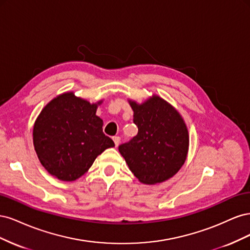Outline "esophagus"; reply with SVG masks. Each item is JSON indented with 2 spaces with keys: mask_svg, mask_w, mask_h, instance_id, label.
I'll return each instance as SVG.
<instances>
[{
  "mask_svg": "<svg viewBox=\"0 0 250 250\" xmlns=\"http://www.w3.org/2000/svg\"><path fill=\"white\" fill-rule=\"evenodd\" d=\"M112 140H113V142H115V145H116V147H118V146H119V144H120V141H121L120 137H113V138H112Z\"/></svg>",
  "mask_w": 250,
  "mask_h": 250,
  "instance_id": "obj_1",
  "label": "esophagus"
}]
</instances>
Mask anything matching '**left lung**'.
<instances>
[{"label":"left lung","instance_id":"1","mask_svg":"<svg viewBox=\"0 0 250 250\" xmlns=\"http://www.w3.org/2000/svg\"><path fill=\"white\" fill-rule=\"evenodd\" d=\"M138 134L119 146L128 168L144 185L173 177L183 167L188 151V131L180 113L163 98L152 95L143 103L128 100Z\"/></svg>","mask_w":250,"mask_h":250}]
</instances>
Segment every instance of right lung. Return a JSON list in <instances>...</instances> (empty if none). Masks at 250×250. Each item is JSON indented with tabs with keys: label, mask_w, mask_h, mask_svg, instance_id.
I'll return each mask as SVG.
<instances>
[{
	"label": "right lung",
	"mask_w": 250,
	"mask_h": 250,
	"mask_svg": "<svg viewBox=\"0 0 250 250\" xmlns=\"http://www.w3.org/2000/svg\"><path fill=\"white\" fill-rule=\"evenodd\" d=\"M102 102L90 103L66 92L52 99L36 118L34 149L52 176L62 181L76 180L105 149L115 147L102 131V119L96 115Z\"/></svg>",
	"instance_id": "right-lung-1"
}]
</instances>
